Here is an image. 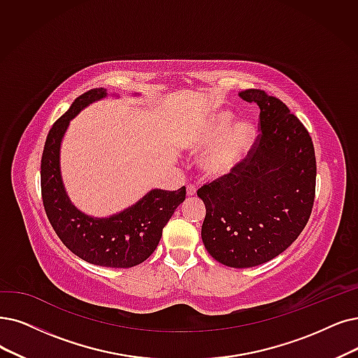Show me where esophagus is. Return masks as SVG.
<instances>
[{"label": "esophagus", "mask_w": 358, "mask_h": 358, "mask_svg": "<svg viewBox=\"0 0 358 358\" xmlns=\"http://www.w3.org/2000/svg\"><path fill=\"white\" fill-rule=\"evenodd\" d=\"M196 194V187L195 185H188L187 187V195L188 196H194Z\"/></svg>", "instance_id": "1"}]
</instances>
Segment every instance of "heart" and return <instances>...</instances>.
I'll return each instance as SVG.
<instances>
[{
    "label": "heart",
    "instance_id": "heart-1",
    "mask_svg": "<svg viewBox=\"0 0 358 358\" xmlns=\"http://www.w3.org/2000/svg\"><path fill=\"white\" fill-rule=\"evenodd\" d=\"M234 114L217 108L210 111L196 123L188 139L191 152H201L199 169L210 179H222L232 175L244 162L255 136L254 124L250 120H236Z\"/></svg>",
    "mask_w": 358,
    "mask_h": 358
}]
</instances>
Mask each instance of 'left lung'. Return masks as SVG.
Instances as JSON below:
<instances>
[{
	"mask_svg": "<svg viewBox=\"0 0 358 358\" xmlns=\"http://www.w3.org/2000/svg\"><path fill=\"white\" fill-rule=\"evenodd\" d=\"M239 96L260 107V135L232 175L198 189L206 204L204 247L219 263L245 268L287 250L306 227L316 192L313 141L289 108L262 90Z\"/></svg>",
	"mask_w": 358,
	"mask_h": 358,
	"instance_id": "obj_1",
	"label": "left lung"
}]
</instances>
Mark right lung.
Wrapping results in <instances>:
<instances>
[{
	"mask_svg": "<svg viewBox=\"0 0 358 358\" xmlns=\"http://www.w3.org/2000/svg\"><path fill=\"white\" fill-rule=\"evenodd\" d=\"M106 96L104 88L82 94L52 124L41 160V191L48 220L71 252L91 264L126 268L145 262L154 252L163 227L183 203L187 189H151L134 206L108 217L88 216L73 206L62 179V141L70 120Z\"/></svg>",
	"mask_w": 358,
	"mask_h": 358,
	"instance_id": "obj_1",
	"label": "right lung"
}]
</instances>
